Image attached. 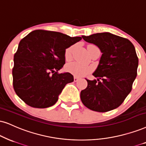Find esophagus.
I'll return each mask as SVG.
<instances>
[{"label": "esophagus", "mask_w": 146, "mask_h": 146, "mask_svg": "<svg viewBox=\"0 0 146 146\" xmlns=\"http://www.w3.org/2000/svg\"><path fill=\"white\" fill-rule=\"evenodd\" d=\"M79 80V78L78 77H74V82H77V81Z\"/></svg>", "instance_id": "esophagus-1"}]
</instances>
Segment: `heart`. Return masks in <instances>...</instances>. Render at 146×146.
<instances>
[{"label": "heart", "instance_id": "1", "mask_svg": "<svg viewBox=\"0 0 146 146\" xmlns=\"http://www.w3.org/2000/svg\"><path fill=\"white\" fill-rule=\"evenodd\" d=\"M73 46L69 47L65 51V56L66 60H69L72 56V52H73ZM66 71L69 72V73L73 75L74 76L77 77H82L84 75H86L88 72L89 71V67L86 65V64H83L79 63V62H73L71 63H68L66 65Z\"/></svg>", "mask_w": 146, "mask_h": 146}]
</instances>
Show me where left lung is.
I'll use <instances>...</instances> for the list:
<instances>
[{
	"label": "left lung",
	"mask_w": 146,
	"mask_h": 146,
	"mask_svg": "<svg viewBox=\"0 0 146 146\" xmlns=\"http://www.w3.org/2000/svg\"><path fill=\"white\" fill-rule=\"evenodd\" d=\"M82 38L97 46L102 54L92 74L96 79H86L88 86L81 92L82 102L94 111L115 109L131 91L137 76L138 58L133 44L128 39L109 32Z\"/></svg>",
	"instance_id": "1"
}]
</instances>
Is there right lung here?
<instances>
[{
  "mask_svg": "<svg viewBox=\"0 0 146 146\" xmlns=\"http://www.w3.org/2000/svg\"><path fill=\"white\" fill-rule=\"evenodd\" d=\"M81 40L42 29L23 38L14 55L12 71L17 95L34 108L53 106L64 86L74 80L71 73H58L65 64L66 49Z\"/></svg>",
  "mask_w": 146,
  "mask_h": 146,
  "instance_id": "1",
  "label": "right lung"
}]
</instances>
